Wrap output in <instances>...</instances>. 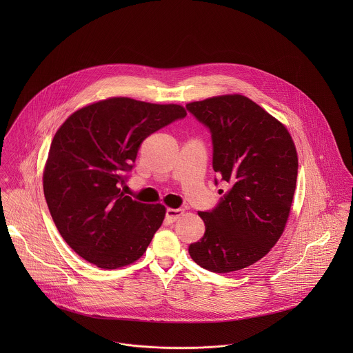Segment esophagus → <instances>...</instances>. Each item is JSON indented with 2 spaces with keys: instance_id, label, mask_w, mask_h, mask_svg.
<instances>
[{
  "instance_id": "obj_1",
  "label": "esophagus",
  "mask_w": 353,
  "mask_h": 353,
  "mask_svg": "<svg viewBox=\"0 0 353 353\" xmlns=\"http://www.w3.org/2000/svg\"><path fill=\"white\" fill-rule=\"evenodd\" d=\"M182 213H183V209H172V208H168V209L165 210V219H167V221L174 223L175 220H178V219L182 216Z\"/></svg>"
}]
</instances>
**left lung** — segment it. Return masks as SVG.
<instances>
[{
  "instance_id": "left-lung-1",
  "label": "left lung",
  "mask_w": 353,
  "mask_h": 353,
  "mask_svg": "<svg viewBox=\"0 0 353 353\" xmlns=\"http://www.w3.org/2000/svg\"><path fill=\"white\" fill-rule=\"evenodd\" d=\"M186 110L209 129L213 170L230 186L213 209L199 213L205 234L189 254L214 273L241 270L284 231L298 178L295 144L283 123L242 95L193 101Z\"/></svg>"
}]
</instances>
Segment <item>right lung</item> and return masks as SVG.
<instances>
[{
	"instance_id": "obj_1",
	"label": "right lung",
	"mask_w": 353,
	"mask_h": 353,
	"mask_svg": "<svg viewBox=\"0 0 353 353\" xmlns=\"http://www.w3.org/2000/svg\"><path fill=\"white\" fill-rule=\"evenodd\" d=\"M186 117L178 104L111 98L73 112L51 141L43 192L63 241L85 261L117 269L137 261L165 208L121 192L143 141Z\"/></svg>"
}]
</instances>
